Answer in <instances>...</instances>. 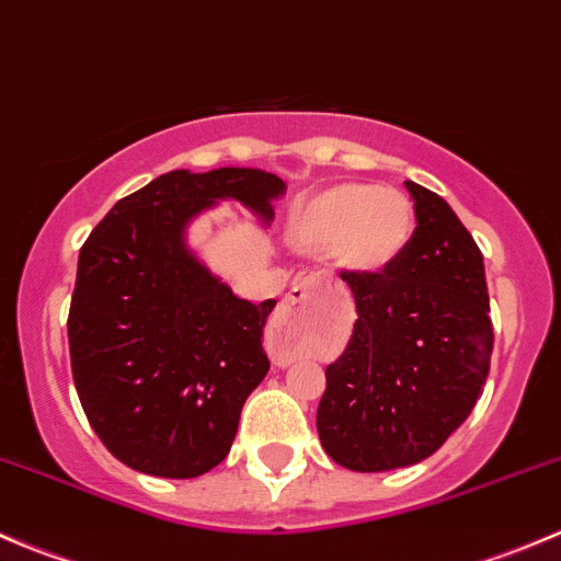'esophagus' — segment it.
<instances>
[{
  "label": "esophagus",
  "mask_w": 561,
  "mask_h": 561,
  "mask_svg": "<svg viewBox=\"0 0 561 561\" xmlns=\"http://www.w3.org/2000/svg\"><path fill=\"white\" fill-rule=\"evenodd\" d=\"M317 287H320V279H304V282H296V285L290 287V293H287V298L282 301L279 312H276L274 320H271V328L268 333L274 339L279 336H287L290 333V325H293V317H296V309H301L304 304L312 301ZM276 366H287L290 360H287V355H276L274 358Z\"/></svg>",
  "instance_id": "1"
}]
</instances>
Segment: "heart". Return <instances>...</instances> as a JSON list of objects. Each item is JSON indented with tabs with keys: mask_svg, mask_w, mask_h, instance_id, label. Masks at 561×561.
I'll return each mask as SVG.
<instances>
[{
	"mask_svg": "<svg viewBox=\"0 0 561 561\" xmlns=\"http://www.w3.org/2000/svg\"><path fill=\"white\" fill-rule=\"evenodd\" d=\"M415 233L410 197L390 186L336 184L314 195L290 222L293 247L331 254L342 274L369 279L399 263Z\"/></svg>",
	"mask_w": 561,
	"mask_h": 561,
	"instance_id": "1",
	"label": "heart"
}]
</instances>
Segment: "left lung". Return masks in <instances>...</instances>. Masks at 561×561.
Returning a JSON list of instances; mask_svg holds the SVG:
<instances>
[{
  "label": "left lung",
  "instance_id": "left-lung-1",
  "mask_svg": "<svg viewBox=\"0 0 561 561\" xmlns=\"http://www.w3.org/2000/svg\"><path fill=\"white\" fill-rule=\"evenodd\" d=\"M417 228L399 263L358 279L353 336L325 369L317 434L353 472L410 467L443 448L483 393L494 328L483 254L454 208L407 181Z\"/></svg>",
  "mask_w": 561,
  "mask_h": 561
}]
</instances>
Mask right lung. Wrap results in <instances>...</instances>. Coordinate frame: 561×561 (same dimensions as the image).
<instances>
[{
  "mask_svg": "<svg viewBox=\"0 0 561 561\" xmlns=\"http://www.w3.org/2000/svg\"><path fill=\"white\" fill-rule=\"evenodd\" d=\"M285 181L254 168L171 171L122 197L78 254L67 320L78 399L103 445L154 478L206 474L230 454L247 396L268 375L274 298L236 296L186 244L219 201L274 222Z\"/></svg>",
  "mask_w": 561,
  "mask_h": 561,
  "instance_id": "right-lung-1",
  "label": "right lung"
}]
</instances>
